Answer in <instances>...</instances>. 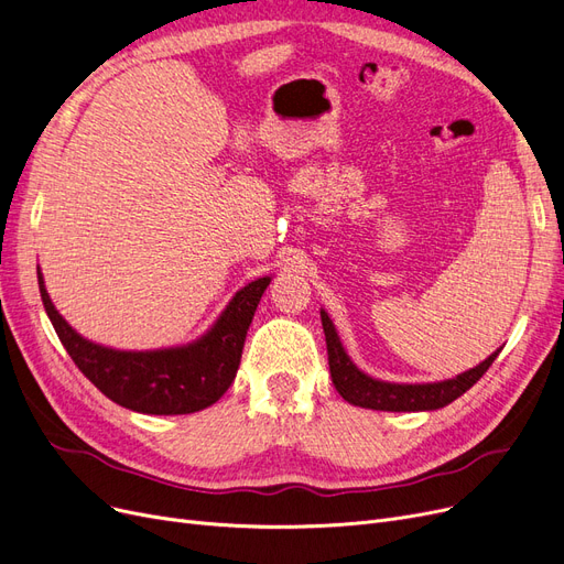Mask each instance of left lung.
<instances>
[{
	"label": "left lung",
	"mask_w": 564,
	"mask_h": 564,
	"mask_svg": "<svg viewBox=\"0 0 564 564\" xmlns=\"http://www.w3.org/2000/svg\"><path fill=\"white\" fill-rule=\"evenodd\" d=\"M324 338H327V355H329V371L332 381L338 390V395L355 406L377 409V412H433V409L447 406L456 398L464 395L468 388H473L482 379V373L497 360L501 352L494 350L485 362L477 367L458 373L454 379L433 381V383H392L373 379L357 367L350 355L346 352L344 344L336 334V327L327 311H319Z\"/></svg>",
	"instance_id": "obj_1"
}]
</instances>
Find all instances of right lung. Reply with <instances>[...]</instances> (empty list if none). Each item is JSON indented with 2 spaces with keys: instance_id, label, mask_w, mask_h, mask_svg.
I'll return each mask as SVG.
<instances>
[{
  "instance_id": "right-lung-1",
  "label": "right lung",
  "mask_w": 564,
  "mask_h": 564,
  "mask_svg": "<svg viewBox=\"0 0 564 564\" xmlns=\"http://www.w3.org/2000/svg\"><path fill=\"white\" fill-rule=\"evenodd\" d=\"M44 311L73 362L106 398L139 414H193L220 400L240 369L247 329L265 286L259 278L237 292L193 344L158 350H117L77 334L51 303L37 268Z\"/></svg>"
}]
</instances>
